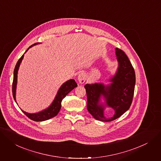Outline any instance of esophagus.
I'll return each instance as SVG.
<instances>
[{
	"label": "esophagus",
	"mask_w": 161,
	"mask_h": 161,
	"mask_svg": "<svg viewBox=\"0 0 161 161\" xmlns=\"http://www.w3.org/2000/svg\"><path fill=\"white\" fill-rule=\"evenodd\" d=\"M86 80V75L84 72H81L78 76V80L80 83H84Z\"/></svg>",
	"instance_id": "1"
}]
</instances>
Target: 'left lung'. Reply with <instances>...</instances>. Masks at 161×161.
Segmentation results:
<instances>
[{
    "instance_id": "1",
    "label": "left lung",
    "mask_w": 161,
    "mask_h": 161,
    "mask_svg": "<svg viewBox=\"0 0 161 161\" xmlns=\"http://www.w3.org/2000/svg\"><path fill=\"white\" fill-rule=\"evenodd\" d=\"M119 66L115 75L109 80L112 83L86 84L87 110L94 118L101 121H111L119 118L131 106L136 84V75L133 66L123 51L115 49ZM103 95L108 106L115 110L114 116L107 119L104 116V106L100 103V97Z\"/></svg>"
}]
</instances>
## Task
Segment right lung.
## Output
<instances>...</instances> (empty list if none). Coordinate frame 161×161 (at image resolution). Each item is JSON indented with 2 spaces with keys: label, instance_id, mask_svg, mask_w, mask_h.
Returning <instances> with one entry per match:
<instances>
[{
  "label": "right lung",
  "instance_id": "add662e5",
  "mask_svg": "<svg viewBox=\"0 0 161 161\" xmlns=\"http://www.w3.org/2000/svg\"><path fill=\"white\" fill-rule=\"evenodd\" d=\"M39 43H35L32 46H31L30 47H29L25 52L27 51V50L31 47L32 46L38 44ZM24 54L20 57V59L18 60L15 67H14V73H13V85H12V92H13V98L16 102V88H17V73L19 70V68L20 67V63L24 58ZM78 86L77 83L74 80H69L65 82L61 86L60 88L58 90L57 94L53 101V103L46 110H43L42 112L35 113V114H30L25 112L23 110L22 112L27 116L29 118L31 119L33 121H46L48 120L53 117L56 116L58 112H60L61 107H62V99L72 90L74 89L75 87ZM17 103V102H16Z\"/></svg>",
  "mask_w": 161,
  "mask_h": 161
}]
</instances>
